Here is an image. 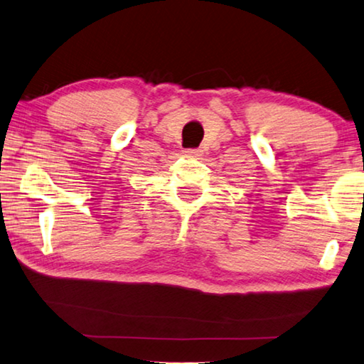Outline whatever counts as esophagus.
Listing matches in <instances>:
<instances>
[{"label":"esophagus","instance_id":"esophagus-1","mask_svg":"<svg viewBox=\"0 0 364 364\" xmlns=\"http://www.w3.org/2000/svg\"><path fill=\"white\" fill-rule=\"evenodd\" d=\"M183 153H186L187 156H192V158H196V156H200V154H201V151L196 150V148H187V150Z\"/></svg>","mask_w":364,"mask_h":364}]
</instances>
